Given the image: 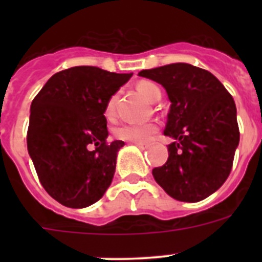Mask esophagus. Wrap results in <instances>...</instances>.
I'll list each match as a JSON object with an SVG mask.
<instances>
[{
	"instance_id": "esophagus-1",
	"label": "esophagus",
	"mask_w": 262,
	"mask_h": 262,
	"mask_svg": "<svg viewBox=\"0 0 262 262\" xmlns=\"http://www.w3.org/2000/svg\"><path fill=\"white\" fill-rule=\"evenodd\" d=\"M134 144L138 145V147L140 148V149H145V148H148V145L147 144H143V143H134Z\"/></svg>"
}]
</instances>
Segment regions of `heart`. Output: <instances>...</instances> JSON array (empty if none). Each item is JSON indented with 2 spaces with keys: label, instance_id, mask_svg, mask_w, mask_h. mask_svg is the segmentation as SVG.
Wrapping results in <instances>:
<instances>
[{
  "label": "heart",
  "instance_id": "1",
  "mask_svg": "<svg viewBox=\"0 0 262 262\" xmlns=\"http://www.w3.org/2000/svg\"><path fill=\"white\" fill-rule=\"evenodd\" d=\"M136 90L142 97H144L149 102H156L161 97V90L156 84L151 81H140L136 85ZM115 102H117V96L110 97L105 106V115L106 118H113L115 114ZM157 126L152 122L148 123H131V124H122L114 129L115 138L120 140L133 143H145L151 140L152 136L156 134Z\"/></svg>",
  "mask_w": 262,
  "mask_h": 262
}]
</instances>
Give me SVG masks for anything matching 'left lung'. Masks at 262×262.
<instances>
[{
    "label": "left lung",
    "mask_w": 262,
    "mask_h": 262,
    "mask_svg": "<svg viewBox=\"0 0 262 262\" xmlns=\"http://www.w3.org/2000/svg\"><path fill=\"white\" fill-rule=\"evenodd\" d=\"M139 76L165 88L170 110L166 136L169 157L152 174L166 194L182 202H198L219 189L232 169L240 133L232 96L206 69L174 62L144 69Z\"/></svg>",
    "instance_id": "1"
}]
</instances>
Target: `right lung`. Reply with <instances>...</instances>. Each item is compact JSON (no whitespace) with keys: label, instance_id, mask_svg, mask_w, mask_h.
I'll list each match as a JSON object with an SVG mask.
<instances>
[{"label":"right lung","instance_id":"1","mask_svg":"<svg viewBox=\"0 0 262 262\" xmlns=\"http://www.w3.org/2000/svg\"><path fill=\"white\" fill-rule=\"evenodd\" d=\"M133 73L81 66L52 76L32 99L27 149L41 186L62 206L101 200L124 143L106 140L105 106Z\"/></svg>","mask_w":262,"mask_h":262}]
</instances>
